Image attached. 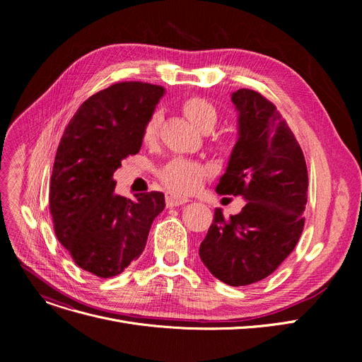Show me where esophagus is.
<instances>
[{
	"mask_svg": "<svg viewBox=\"0 0 362 362\" xmlns=\"http://www.w3.org/2000/svg\"><path fill=\"white\" fill-rule=\"evenodd\" d=\"M186 202H189L187 198H182V197L175 195V194H167V197H165L167 206H179V205H183Z\"/></svg>",
	"mask_w": 362,
	"mask_h": 362,
	"instance_id": "esophagus-1",
	"label": "esophagus"
}]
</instances>
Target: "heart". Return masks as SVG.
<instances>
[{
    "instance_id": "heart-1",
    "label": "heart",
    "mask_w": 362,
    "mask_h": 362,
    "mask_svg": "<svg viewBox=\"0 0 362 362\" xmlns=\"http://www.w3.org/2000/svg\"><path fill=\"white\" fill-rule=\"evenodd\" d=\"M182 111L202 132L214 129L218 120V111L208 100L202 97H191L182 103ZM161 123V114L154 111L146 119L142 127V141L146 144L154 142ZM208 176V168L194 160L175 158L167 163L158 173L160 180L175 194L186 195L195 192L204 179Z\"/></svg>"
}]
</instances>
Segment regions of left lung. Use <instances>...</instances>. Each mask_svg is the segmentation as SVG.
<instances>
[{
    "label": "left lung",
    "instance_id": "left-lung-1",
    "mask_svg": "<svg viewBox=\"0 0 362 362\" xmlns=\"http://www.w3.org/2000/svg\"><path fill=\"white\" fill-rule=\"evenodd\" d=\"M238 141L216 191L242 197L246 205L230 218L220 208L199 246L210 273L230 286L270 276L288 258L303 230L308 171L302 149L276 105L261 93H232Z\"/></svg>",
    "mask_w": 362,
    "mask_h": 362
}]
</instances>
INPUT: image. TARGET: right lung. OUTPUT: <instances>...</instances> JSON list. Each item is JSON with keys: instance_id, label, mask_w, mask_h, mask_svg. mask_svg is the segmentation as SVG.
I'll list each match as a JSON object with an SVG mask.
<instances>
[{"instance_id": "obj_1", "label": "right lung", "mask_w": 362, "mask_h": 362, "mask_svg": "<svg viewBox=\"0 0 362 362\" xmlns=\"http://www.w3.org/2000/svg\"><path fill=\"white\" fill-rule=\"evenodd\" d=\"M164 88L120 82L93 93L69 122L52 167L49 211L57 239L82 270L108 279L145 250L161 192L114 194V171L142 146V127Z\"/></svg>"}]
</instances>
